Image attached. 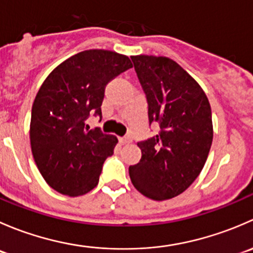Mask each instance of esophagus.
<instances>
[{
    "label": "esophagus",
    "instance_id": "1",
    "mask_svg": "<svg viewBox=\"0 0 253 253\" xmlns=\"http://www.w3.org/2000/svg\"><path fill=\"white\" fill-rule=\"evenodd\" d=\"M120 142H121L122 144H128V143L132 142V138H131V136H125V137H121V138H120Z\"/></svg>",
    "mask_w": 253,
    "mask_h": 253
}]
</instances>
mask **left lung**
Masks as SVG:
<instances>
[{"label":"left lung","instance_id":"left-lung-1","mask_svg":"<svg viewBox=\"0 0 253 253\" xmlns=\"http://www.w3.org/2000/svg\"><path fill=\"white\" fill-rule=\"evenodd\" d=\"M145 94L149 126L159 133L138 142L142 158L129 167L134 187L164 201L187 190L202 171L213 141L211 105L205 91L180 65L163 56H131Z\"/></svg>","mask_w":253,"mask_h":253}]
</instances>
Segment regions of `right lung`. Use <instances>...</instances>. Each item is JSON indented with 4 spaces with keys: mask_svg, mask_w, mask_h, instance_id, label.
Masks as SVG:
<instances>
[{
    "mask_svg": "<svg viewBox=\"0 0 253 253\" xmlns=\"http://www.w3.org/2000/svg\"><path fill=\"white\" fill-rule=\"evenodd\" d=\"M132 67L129 58L108 50H86L67 58L40 86L32 108L30 144L40 174L62 195H85L99 182L117 138L89 129L101 117L105 86Z\"/></svg>",
    "mask_w": 253,
    "mask_h": 253,
    "instance_id": "obj_1",
    "label": "right lung"
}]
</instances>
